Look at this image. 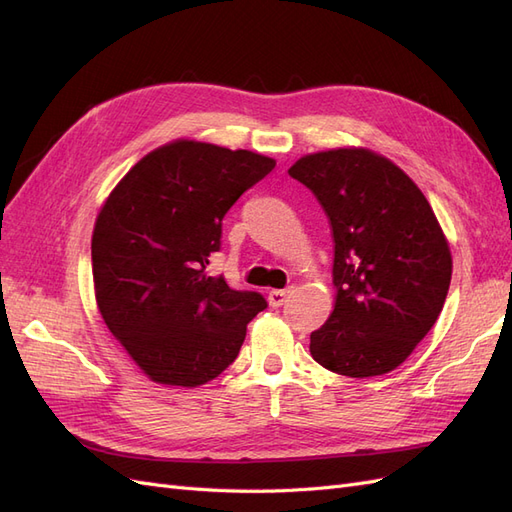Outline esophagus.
Wrapping results in <instances>:
<instances>
[{
    "label": "esophagus",
    "instance_id": "1",
    "mask_svg": "<svg viewBox=\"0 0 512 512\" xmlns=\"http://www.w3.org/2000/svg\"><path fill=\"white\" fill-rule=\"evenodd\" d=\"M288 292H290V288H288V290H271V292H269V303H271V307H282V305L286 303Z\"/></svg>",
    "mask_w": 512,
    "mask_h": 512
}]
</instances>
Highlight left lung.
<instances>
[{
    "instance_id": "obj_1",
    "label": "left lung",
    "mask_w": 512,
    "mask_h": 512,
    "mask_svg": "<svg viewBox=\"0 0 512 512\" xmlns=\"http://www.w3.org/2000/svg\"><path fill=\"white\" fill-rule=\"evenodd\" d=\"M288 175L314 192L335 243V305L309 352L339 376L389 374L436 324L451 286L436 213L404 170L365 147L307 153Z\"/></svg>"
}]
</instances>
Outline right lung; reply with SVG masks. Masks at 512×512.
<instances>
[{"instance_id": "add662e5", "label": "right lung", "mask_w": 512, "mask_h": 512, "mask_svg": "<svg viewBox=\"0 0 512 512\" xmlns=\"http://www.w3.org/2000/svg\"><path fill=\"white\" fill-rule=\"evenodd\" d=\"M275 160L211 143H166L138 160L108 194L91 237L100 314L143 374L200 386L237 359L262 294L207 273L222 220Z\"/></svg>"}]
</instances>
